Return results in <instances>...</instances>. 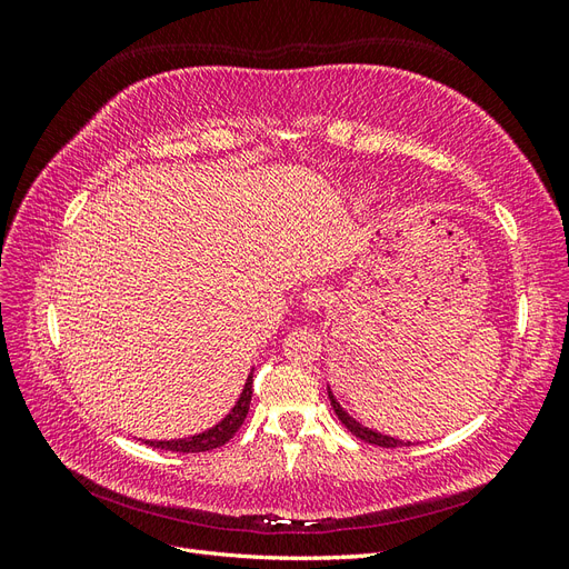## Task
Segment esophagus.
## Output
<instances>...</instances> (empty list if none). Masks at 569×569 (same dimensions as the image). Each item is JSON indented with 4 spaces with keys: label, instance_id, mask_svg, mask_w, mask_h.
<instances>
[{
    "label": "esophagus",
    "instance_id": "1",
    "mask_svg": "<svg viewBox=\"0 0 569 569\" xmlns=\"http://www.w3.org/2000/svg\"><path fill=\"white\" fill-rule=\"evenodd\" d=\"M327 301H330V291H327L325 287H313L303 295V306L308 308V311H322Z\"/></svg>",
    "mask_w": 569,
    "mask_h": 569
}]
</instances>
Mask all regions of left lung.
I'll list each match as a JSON object with an SVG mask.
<instances>
[{
	"label": "left lung",
	"instance_id": "1",
	"mask_svg": "<svg viewBox=\"0 0 569 569\" xmlns=\"http://www.w3.org/2000/svg\"><path fill=\"white\" fill-rule=\"evenodd\" d=\"M327 393H330V401H332V408H335V412H337V418L341 420V425L347 427L353 437L363 439L366 443H372V446H382V449H399V446H410V441H399V439L380 435V432H375V429H368V427H363L360 422H356V420L349 416V412L337 403L332 391H327Z\"/></svg>",
	"mask_w": 569,
	"mask_h": 569
}]
</instances>
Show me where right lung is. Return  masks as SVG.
<instances>
[{"label": "right lung", "instance_id": "obj_1", "mask_svg": "<svg viewBox=\"0 0 569 569\" xmlns=\"http://www.w3.org/2000/svg\"><path fill=\"white\" fill-rule=\"evenodd\" d=\"M251 385H253V375L247 377V385L242 389V396H239L237 406L230 410L228 418H222L216 427L206 429L201 435L187 437V439H176V441H147L153 449H163V451H178V453H203V451H213L218 446H226L234 435L237 429L244 425V418L249 412L251 403Z\"/></svg>", "mask_w": 569, "mask_h": 569}]
</instances>
